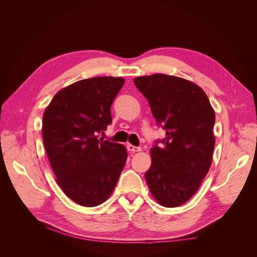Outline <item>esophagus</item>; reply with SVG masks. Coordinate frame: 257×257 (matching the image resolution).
Masks as SVG:
<instances>
[{
  "label": "esophagus",
  "instance_id": "esophagus-1",
  "mask_svg": "<svg viewBox=\"0 0 257 257\" xmlns=\"http://www.w3.org/2000/svg\"><path fill=\"white\" fill-rule=\"evenodd\" d=\"M126 148H127V150L131 151V152H138V151L142 150L141 147H135L133 145H127Z\"/></svg>",
  "mask_w": 257,
  "mask_h": 257
}]
</instances>
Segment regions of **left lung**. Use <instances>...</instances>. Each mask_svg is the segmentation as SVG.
<instances>
[{
	"mask_svg": "<svg viewBox=\"0 0 257 257\" xmlns=\"http://www.w3.org/2000/svg\"><path fill=\"white\" fill-rule=\"evenodd\" d=\"M134 83L149 102L155 122L166 132L151 149L147 184L162 206L178 207L196 193L211 166L213 108L198 85L176 76H143Z\"/></svg>",
	"mask_w": 257,
	"mask_h": 257,
	"instance_id": "left-lung-1",
	"label": "left lung"
}]
</instances>
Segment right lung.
<instances>
[{"label": "right lung", "mask_w": 257, "mask_h": 257, "mask_svg": "<svg viewBox=\"0 0 257 257\" xmlns=\"http://www.w3.org/2000/svg\"><path fill=\"white\" fill-rule=\"evenodd\" d=\"M123 78L93 77L53 96L43 116V139L57 182L76 204L98 206L110 196L125 165V147L98 139Z\"/></svg>", "instance_id": "right-lung-1"}]
</instances>
